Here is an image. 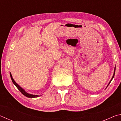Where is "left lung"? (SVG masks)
<instances>
[{
    "label": "left lung",
    "mask_w": 121,
    "mask_h": 121,
    "mask_svg": "<svg viewBox=\"0 0 121 121\" xmlns=\"http://www.w3.org/2000/svg\"><path fill=\"white\" fill-rule=\"evenodd\" d=\"M115 69H114V74H113V76H112V79H111V80H110V81L109 82V84H108V85H107V86H108V85H109V84H110V82H111V81H112V79H113V78H114V75H115Z\"/></svg>",
    "instance_id": "1"
}]
</instances>
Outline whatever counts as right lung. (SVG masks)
I'll use <instances>...</instances> for the list:
<instances>
[{
	"mask_svg": "<svg viewBox=\"0 0 121 121\" xmlns=\"http://www.w3.org/2000/svg\"><path fill=\"white\" fill-rule=\"evenodd\" d=\"M10 76H11V79H12V82H13V83L16 86V87L17 88L18 90H19V91L21 92L22 94H23V95L24 96H26V97H28V98H37V97H39V95H31V94H29V93H28L26 92L25 91V90H24L23 89H22V88L21 86H20L15 82V81H14V79L13 78V77H12V75L11 73H10Z\"/></svg>",
	"mask_w": 121,
	"mask_h": 121,
	"instance_id": "obj_1",
	"label": "right lung"
}]
</instances>
